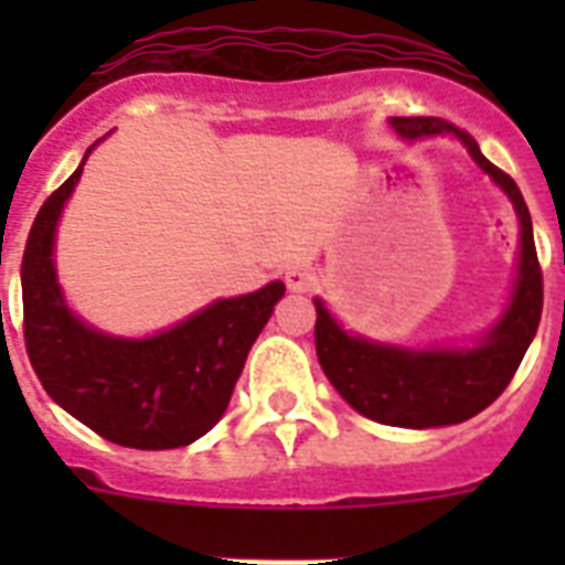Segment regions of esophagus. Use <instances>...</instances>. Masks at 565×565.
Masks as SVG:
<instances>
[{"mask_svg": "<svg viewBox=\"0 0 565 565\" xmlns=\"http://www.w3.org/2000/svg\"><path fill=\"white\" fill-rule=\"evenodd\" d=\"M284 281H287V290L290 292H308L313 284H317V273L310 269V266H290L287 273H284Z\"/></svg>", "mask_w": 565, "mask_h": 565, "instance_id": "esophagus-1", "label": "esophagus"}]
</instances>
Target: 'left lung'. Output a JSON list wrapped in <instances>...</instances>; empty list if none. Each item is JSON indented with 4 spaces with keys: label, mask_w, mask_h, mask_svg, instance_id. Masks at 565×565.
<instances>
[{
    "label": "left lung",
    "mask_w": 565,
    "mask_h": 565,
    "mask_svg": "<svg viewBox=\"0 0 565 565\" xmlns=\"http://www.w3.org/2000/svg\"><path fill=\"white\" fill-rule=\"evenodd\" d=\"M390 126L404 140L455 135L472 161L508 193L519 216L516 281L499 322L475 345L407 349L375 343L370 337L345 331L326 301L313 299L317 358L337 393L366 419L395 428H443L490 407L516 375L543 317V273L536 260L531 213L516 181L483 158L472 135L439 117H390Z\"/></svg>",
    "instance_id": "left-lung-1"
}]
</instances>
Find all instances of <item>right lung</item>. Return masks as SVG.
Masks as SVG:
<instances>
[{"label": "right lung", "instance_id": "1", "mask_svg": "<svg viewBox=\"0 0 565 565\" xmlns=\"http://www.w3.org/2000/svg\"><path fill=\"white\" fill-rule=\"evenodd\" d=\"M84 161L43 202L22 252L25 352L52 402L99 437L143 451L190 446L222 419L284 284L216 299L140 340L87 326L70 310L55 273L57 220L82 179Z\"/></svg>", "mask_w": 565, "mask_h": 565}]
</instances>
